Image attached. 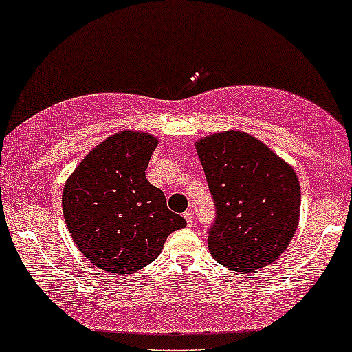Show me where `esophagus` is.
Masks as SVG:
<instances>
[{
  "mask_svg": "<svg viewBox=\"0 0 352 352\" xmlns=\"http://www.w3.org/2000/svg\"><path fill=\"white\" fill-rule=\"evenodd\" d=\"M184 220H186V223L188 225H192V213L191 211H186V213H184Z\"/></svg>",
  "mask_w": 352,
  "mask_h": 352,
  "instance_id": "esophagus-1",
  "label": "esophagus"
}]
</instances>
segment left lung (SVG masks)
I'll return each mask as SVG.
<instances>
[{"instance_id":"obj_1","label":"left lung","mask_w":352,"mask_h":352,"mask_svg":"<svg viewBox=\"0 0 352 352\" xmlns=\"http://www.w3.org/2000/svg\"><path fill=\"white\" fill-rule=\"evenodd\" d=\"M196 153L217 208L208 230L211 256L243 274L270 265L296 235L300 213L296 171L240 131L199 139Z\"/></svg>"}]
</instances>
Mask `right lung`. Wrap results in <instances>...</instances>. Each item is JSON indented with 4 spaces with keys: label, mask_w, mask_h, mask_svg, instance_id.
Returning <instances> with one entry per match:
<instances>
[{
    "label": "right lung",
    "mask_w": 352,
    "mask_h": 352,
    "mask_svg": "<svg viewBox=\"0 0 352 352\" xmlns=\"http://www.w3.org/2000/svg\"><path fill=\"white\" fill-rule=\"evenodd\" d=\"M156 147L157 139L146 132H117L87 154L63 188L72 240L89 262L114 275L149 265L166 238L186 226L146 179Z\"/></svg>",
    "instance_id": "obj_1"
}]
</instances>
